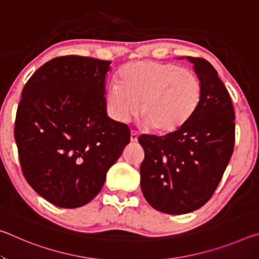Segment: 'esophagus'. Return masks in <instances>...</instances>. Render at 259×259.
<instances>
[{
  "instance_id": "1",
  "label": "esophagus",
  "mask_w": 259,
  "mask_h": 259,
  "mask_svg": "<svg viewBox=\"0 0 259 259\" xmlns=\"http://www.w3.org/2000/svg\"><path fill=\"white\" fill-rule=\"evenodd\" d=\"M130 140H131V143H136V142H137V140H138V133H136L135 130L131 131Z\"/></svg>"
}]
</instances>
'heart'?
Wrapping results in <instances>:
<instances>
[{
	"mask_svg": "<svg viewBox=\"0 0 259 259\" xmlns=\"http://www.w3.org/2000/svg\"><path fill=\"white\" fill-rule=\"evenodd\" d=\"M202 87L188 69L155 60L125 64L117 73V84L108 88L106 102L114 119L126 122L139 112L153 133H174L198 109ZM142 106H140V104Z\"/></svg>",
	"mask_w": 259,
	"mask_h": 259,
	"instance_id": "obj_1",
	"label": "heart"
}]
</instances>
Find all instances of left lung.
I'll return each mask as SVG.
<instances>
[{"label": "left lung", "mask_w": 259, "mask_h": 259, "mask_svg": "<svg viewBox=\"0 0 259 259\" xmlns=\"http://www.w3.org/2000/svg\"><path fill=\"white\" fill-rule=\"evenodd\" d=\"M194 64L202 97L182 128L165 136L142 135L145 152L140 187L148 203L161 212L183 214L202 207L222 181L234 150V108L229 91L208 60Z\"/></svg>", "instance_id": "obj_1"}]
</instances>
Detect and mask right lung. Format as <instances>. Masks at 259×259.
Instances as JSON below:
<instances>
[{"instance_id":"add662e5","label":"right lung","mask_w":259,"mask_h":259,"mask_svg":"<svg viewBox=\"0 0 259 259\" xmlns=\"http://www.w3.org/2000/svg\"><path fill=\"white\" fill-rule=\"evenodd\" d=\"M111 63L57 57L23 89L15 123L21 170L33 190L57 207L90 202L130 142L129 126L106 114Z\"/></svg>"}]
</instances>
